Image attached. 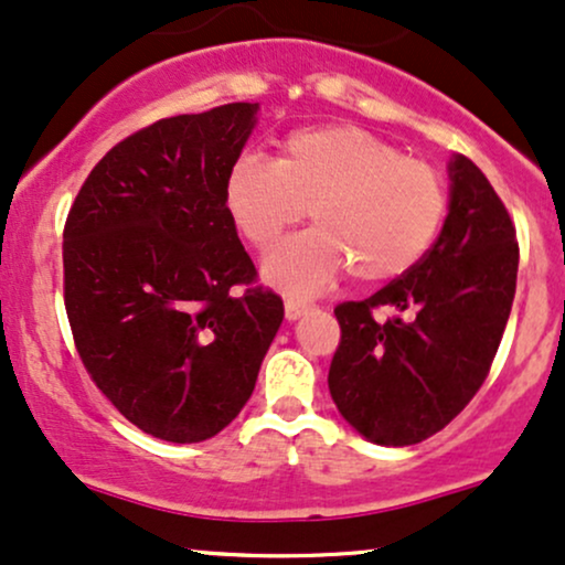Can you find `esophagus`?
I'll use <instances>...</instances> for the list:
<instances>
[{
  "instance_id": "obj_1",
  "label": "esophagus",
  "mask_w": 565,
  "mask_h": 565,
  "mask_svg": "<svg viewBox=\"0 0 565 565\" xmlns=\"http://www.w3.org/2000/svg\"><path fill=\"white\" fill-rule=\"evenodd\" d=\"M308 308H310V305H305L300 300H287V302H284V312H287L289 321H297V318H300Z\"/></svg>"
}]
</instances>
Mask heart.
Wrapping results in <instances>:
<instances>
[{"mask_svg":"<svg viewBox=\"0 0 565 565\" xmlns=\"http://www.w3.org/2000/svg\"><path fill=\"white\" fill-rule=\"evenodd\" d=\"M223 205L239 236L268 253L310 215L305 231L265 260V278L295 297L318 295L342 274L386 284L416 268L447 215V183L431 162L358 126L302 128L276 160L239 154L223 181Z\"/></svg>","mask_w":565,"mask_h":565,"instance_id":"obj_1","label":"heart"}]
</instances>
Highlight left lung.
Here are the masks:
<instances>
[{
  "instance_id": "1",
  "label": "left lung",
  "mask_w": 565,
  "mask_h": 565,
  "mask_svg": "<svg viewBox=\"0 0 565 565\" xmlns=\"http://www.w3.org/2000/svg\"><path fill=\"white\" fill-rule=\"evenodd\" d=\"M450 213L416 268L376 295L342 302L329 390L348 424L405 447L445 429L484 384L511 316L519 239L471 160L450 162ZM379 309L392 317L376 319Z\"/></svg>"
}]
</instances>
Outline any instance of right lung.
Returning <instances> with one entry per match:
<instances>
[{
  "instance_id": "obj_1",
  "label": "right lung",
  "mask_w": 565,
  "mask_h": 565,
  "mask_svg": "<svg viewBox=\"0 0 565 565\" xmlns=\"http://www.w3.org/2000/svg\"><path fill=\"white\" fill-rule=\"evenodd\" d=\"M257 105L141 128L92 168L63 231L81 363L141 431L202 441L239 416L284 321L223 205Z\"/></svg>"
}]
</instances>
